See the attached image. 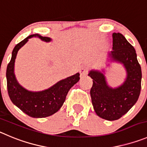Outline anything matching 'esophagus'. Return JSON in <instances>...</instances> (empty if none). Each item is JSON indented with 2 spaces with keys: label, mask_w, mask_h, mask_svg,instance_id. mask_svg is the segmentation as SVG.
<instances>
[{
  "label": "esophagus",
  "mask_w": 147,
  "mask_h": 147,
  "mask_svg": "<svg viewBox=\"0 0 147 147\" xmlns=\"http://www.w3.org/2000/svg\"><path fill=\"white\" fill-rule=\"evenodd\" d=\"M87 67H81L80 69V70H79V72H80V76H83V75H86V74H87Z\"/></svg>",
  "instance_id": "esophagus-1"
}]
</instances>
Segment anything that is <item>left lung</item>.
I'll return each instance as SVG.
<instances>
[{"label": "left lung", "mask_w": 147, "mask_h": 147, "mask_svg": "<svg viewBox=\"0 0 147 147\" xmlns=\"http://www.w3.org/2000/svg\"><path fill=\"white\" fill-rule=\"evenodd\" d=\"M112 39V51L108 55L111 61L124 66L127 73L124 83L113 88L108 86L102 72L90 70L88 73L93 79L90 94L94 110L98 117L109 121L123 117L136 103L142 77L134 46L119 32H114Z\"/></svg>", "instance_id": "8db88e82"}]
</instances>
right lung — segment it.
Segmentation results:
<instances>
[{"mask_svg": "<svg viewBox=\"0 0 147 147\" xmlns=\"http://www.w3.org/2000/svg\"><path fill=\"white\" fill-rule=\"evenodd\" d=\"M32 37H38L46 42L51 40L50 38L34 34L19 42L12 51L11 59L6 69L8 94L13 105L20 108L28 116L42 118L53 115L62 107L69 89L80 80V73L65 78L53 86L42 91H30L20 86L14 75V63L18 51Z\"/></svg>", "mask_w": 147, "mask_h": 147, "instance_id": "1", "label": "right lung"}]
</instances>
